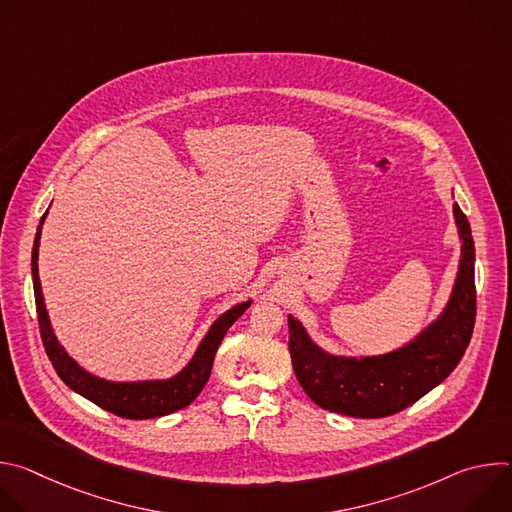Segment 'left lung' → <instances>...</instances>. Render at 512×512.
<instances>
[{
    "instance_id": "obj_1",
    "label": "left lung",
    "mask_w": 512,
    "mask_h": 512,
    "mask_svg": "<svg viewBox=\"0 0 512 512\" xmlns=\"http://www.w3.org/2000/svg\"><path fill=\"white\" fill-rule=\"evenodd\" d=\"M460 259L450 298L433 322L403 346L383 354H336L322 348L294 314H287L289 354L308 397L322 409L377 419L403 411L458 367L474 330V239L454 204Z\"/></svg>"
}]
</instances>
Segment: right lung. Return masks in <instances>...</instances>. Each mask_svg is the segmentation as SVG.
Listing matches in <instances>:
<instances>
[{"label":"right lung","instance_id":"right-lung-1","mask_svg":"<svg viewBox=\"0 0 512 512\" xmlns=\"http://www.w3.org/2000/svg\"><path fill=\"white\" fill-rule=\"evenodd\" d=\"M46 216H48V210L42 216L40 227L36 231L34 247H32V281H34L40 336L58 377L64 381L66 387H70L81 397L125 419L164 417L188 407L204 389L212 371L214 354L218 346H221L227 330L251 308L253 300L239 302L218 316L208 326L206 334L198 342L188 362L172 377L143 379V381H111V379L93 375L91 371L81 367V364L60 344L46 310V300L42 294V283L38 275V251H40V237H42Z\"/></svg>","mask_w":512,"mask_h":512}]
</instances>
